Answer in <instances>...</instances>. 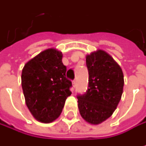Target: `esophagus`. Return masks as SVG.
<instances>
[{
  "label": "esophagus",
  "mask_w": 146,
  "mask_h": 146,
  "mask_svg": "<svg viewBox=\"0 0 146 146\" xmlns=\"http://www.w3.org/2000/svg\"><path fill=\"white\" fill-rule=\"evenodd\" d=\"M76 85H77V80H74V81H72V86L75 87V86H76Z\"/></svg>",
  "instance_id": "1"
}]
</instances>
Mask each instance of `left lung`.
Here are the masks:
<instances>
[{
    "label": "left lung",
    "mask_w": 146,
    "mask_h": 146,
    "mask_svg": "<svg viewBox=\"0 0 146 146\" xmlns=\"http://www.w3.org/2000/svg\"><path fill=\"white\" fill-rule=\"evenodd\" d=\"M89 80L88 89L78 96L81 117L91 125H100L110 118L123 93L124 74L119 65L101 49L86 56Z\"/></svg>",
    "instance_id": "1"
}]
</instances>
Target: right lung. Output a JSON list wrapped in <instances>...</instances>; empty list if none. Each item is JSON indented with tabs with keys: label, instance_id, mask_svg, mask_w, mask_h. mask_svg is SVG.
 Returning a JSON list of instances; mask_svg holds the SVG:
<instances>
[{
	"label": "right lung",
	"instance_id": "right-lung-1",
	"mask_svg": "<svg viewBox=\"0 0 146 146\" xmlns=\"http://www.w3.org/2000/svg\"><path fill=\"white\" fill-rule=\"evenodd\" d=\"M62 53L48 48L27 61L21 72L26 105L35 119L42 123L55 120L71 95L72 82L66 78Z\"/></svg>",
	"mask_w": 146,
	"mask_h": 146
}]
</instances>
